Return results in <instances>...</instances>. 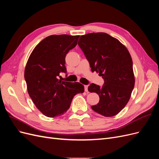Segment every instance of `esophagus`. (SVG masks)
Instances as JSON below:
<instances>
[{
  "label": "esophagus",
  "mask_w": 159,
  "mask_h": 159,
  "mask_svg": "<svg viewBox=\"0 0 159 159\" xmlns=\"http://www.w3.org/2000/svg\"><path fill=\"white\" fill-rule=\"evenodd\" d=\"M84 88H85V91L88 92V85H84Z\"/></svg>",
  "instance_id": "obj_1"
}]
</instances>
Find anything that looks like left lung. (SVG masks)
I'll list each match as a JSON object with an SVG mask.
<instances>
[{"label": "left lung", "instance_id": "obj_1", "mask_svg": "<svg viewBox=\"0 0 159 159\" xmlns=\"http://www.w3.org/2000/svg\"><path fill=\"white\" fill-rule=\"evenodd\" d=\"M78 45L89 61L91 71L104 80L102 87L91 84L89 92L99 96V102L91 106L105 117L118 114L129 101L134 86L131 56L127 48L107 33H89L81 36Z\"/></svg>", "mask_w": 159, "mask_h": 159}]
</instances>
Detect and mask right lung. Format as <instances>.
Segmentation results:
<instances>
[{"mask_svg": "<svg viewBox=\"0 0 159 159\" xmlns=\"http://www.w3.org/2000/svg\"><path fill=\"white\" fill-rule=\"evenodd\" d=\"M79 37L48 36L34 48L28 60L25 70L28 93L38 109L46 117L64 114L74 96L84 92V86L80 83L58 79L60 72L66 73V54L78 44Z\"/></svg>", "mask_w": 159, "mask_h": 159, "instance_id": "obj_1", "label": "right lung"}]
</instances>
